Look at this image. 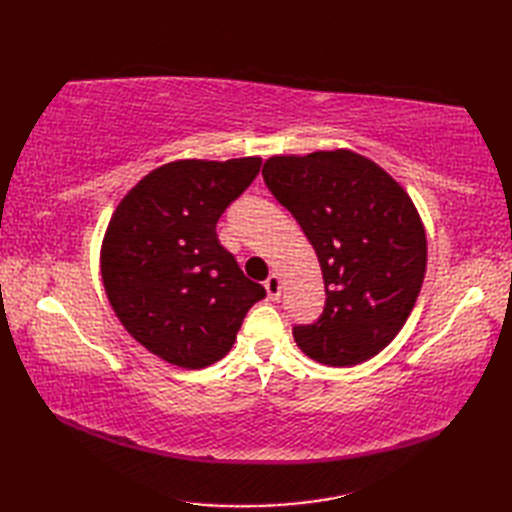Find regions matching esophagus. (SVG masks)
<instances>
[{"instance_id":"esophagus-1","label":"esophagus","mask_w":512,"mask_h":512,"mask_svg":"<svg viewBox=\"0 0 512 512\" xmlns=\"http://www.w3.org/2000/svg\"><path fill=\"white\" fill-rule=\"evenodd\" d=\"M264 288H266V292H268V297L273 299V301H277L279 299V295H281V279H279V275H270L266 281H264Z\"/></svg>"}]
</instances>
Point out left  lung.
<instances>
[{"mask_svg": "<svg viewBox=\"0 0 512 512\" xmlns=\"http://www.w3.org/2000/svg\"><path fill=\"white\" fill-rule=\"evenodd\" d=\"M264 182L317 250L325 306L295 325L299 350L330 367L376 356L402 330L427 270V237L407 191L350 149L273 156Z\"/></svg>", "mask_w": 512, "mask_h": 512, "instance_id": "obj_1", "label": "left lung"}]
</instances>
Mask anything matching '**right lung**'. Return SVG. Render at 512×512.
<instances>
[{"label": "right lung", "mask_w": 512, "mask_h": 512, "mask_svg": "<svg viewBox=\"0 0 512 512\" xmlns=\"http://www.w3.org/2000/svg\"><path fill=\"white\" fill-rule=\"evenodd\" d=\"M262 158L176 160L129 191L107 226L103 286L125 330L167 363L200 369L235 343L262 284L244 277L215 226Z\"/></svg>", "instance_id": "right-lung-1"}]
</instances>
